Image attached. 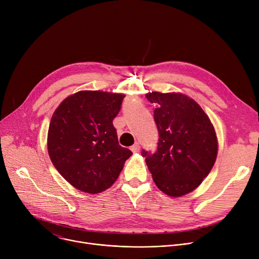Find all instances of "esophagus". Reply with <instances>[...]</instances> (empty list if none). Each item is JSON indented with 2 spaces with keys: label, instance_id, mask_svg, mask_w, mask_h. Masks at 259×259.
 <instances>
[{
  "label": "esophagus",
  "instance_id": "34e87169",
  "mask_svg": "<svg viewBox=\"0 0 259 259\" xmlns=\"http://www.w3.org/2000/svg\"><path fill=\"white\" fill-rule=\"evenodd\" d=\"M140 148H141V146H140V144H138V143H135L133 146H131V151L133 152V153H137V152H139L140 151Z\"/></svg>",
  "mask_w": 259,
  "mask_h": 259
}]
</instances>
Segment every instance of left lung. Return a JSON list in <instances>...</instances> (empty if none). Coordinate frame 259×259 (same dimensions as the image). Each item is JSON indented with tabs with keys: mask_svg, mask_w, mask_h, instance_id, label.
Here are the masks:
<instances>
[{
	"mask_svg": "<svg viewBox=\"0 0 259 259\" xmlns=\"http://www.w3.org/2000/svg\"><path fill=\"white\" fill-rule=\"evenodd\" d=\"M158 130L157 150L142 155L160 191L182 196L193 191L207 178L217 155V139L208 115L192 99L182 93L152 92Z\"/></svg>",
	"mask_w": 259,
	"mask_h": 259,
	"instance_id": "obj_1",
	"label": "left lung"
}]
</instances>
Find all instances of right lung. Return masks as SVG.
<instances>
[{"mask_svg":"<svg viewBox=\"0 0 259 259\" xmlns=\"http://www.w3.org/2000/svg\"><path fill=\"white\" fill-rule=\"evenodd\" d=\"M124 94L79 91L54 111L48 130V153L63 178L83 192L111 187L132 155L119 146L112 120Z\"/></svg>","mask_w":259,"mask_h":259,"instance_id":"add662e5","label":"right lung"}]
</instances>
